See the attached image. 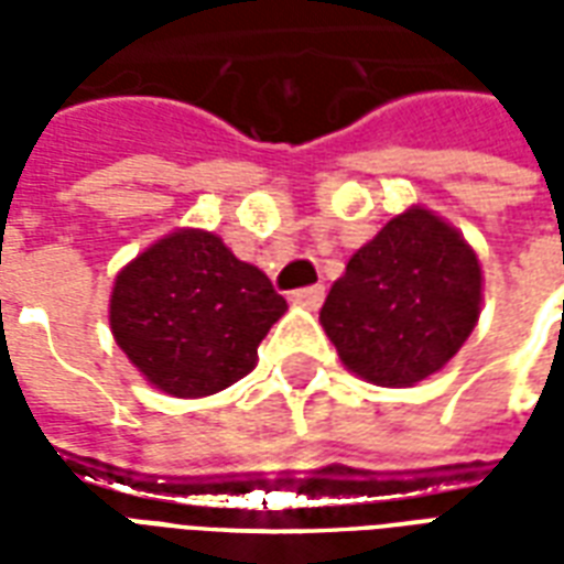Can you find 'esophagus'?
Masks as SVG:
<instances>
[{
    "label": "esophagus",
    "instance_id": "esophagus-1",
    "mask_svg": "<svg viewBox=\"0 0 564 564\" xmlns=\"http://www.w3.org/2000/svg\"><path fill=\"white\" fill-rule=\"evenodd\" d=\"M323 295H326V290H323L319 283H314V286H302V290L290 293V302L307 307V311H317V307L323 305Z\"/></svg>",
    "mask_w": 564,
    "mask_h": 564
}]
</instances>
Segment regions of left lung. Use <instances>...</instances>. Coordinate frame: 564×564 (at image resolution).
Masks as SVG:
<instances>
[{
	"mask_svg": "<svg viewBox=\"0 0 564 564\" xmlns=\"http://www.w3.org/2000/svg\"><path fill=\"white\" fill-rule=\"evenodd\" d=\"M471 245L429 208L392 217L332 283L319 323L354 375L414 387L447 366L480 317Z\"/></svg>",
	"mask_w": 564,
	"mask_h": 564,
	"instance_id": "8db88e82",
	"label": "left lung"
}]
</instances>
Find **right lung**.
<instances>
[{
    "instance_id": "obj_1",
    "label": "right lung",
    "mask_w": 564,
    "mask_h": 564,
    "mask_svg": "<svg viewBox=\"0 0 564 564\" xmlns=\"http://www.w3.org/2000/svg\"><path fill=\"white\" fill-rule=\"evenodd\" d=\"M286 302L250 262L205 229H177L115 278L117 347L156 390L202 399L253 371Z\"/></svg>"
}]
</instances>
